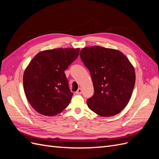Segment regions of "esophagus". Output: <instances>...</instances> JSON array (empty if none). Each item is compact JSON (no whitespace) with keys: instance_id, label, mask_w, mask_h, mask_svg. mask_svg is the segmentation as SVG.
<instances>
[{"instance_id":"34e87169","label":"esophagus","mask_w":159,"mask_h":159,"mask_svg":"<svg viewBox=\"0 0 159 159\" xmlns=\"http://www.w3.org/2000/svg\"><path fill=\"white\" fill-rule=\"evenodd\" d=\"M81 93H82V89H81V88H78V89L75 91V94H77V95L81 94Z\"/></svg>"}]
</instances>
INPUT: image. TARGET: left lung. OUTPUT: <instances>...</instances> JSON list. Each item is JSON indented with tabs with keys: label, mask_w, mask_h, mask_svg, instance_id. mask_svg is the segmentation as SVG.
Wrapping results in <instances>:
<instances>
[{
	"label": "left lung",
	"mask_w": 159,
	"mask_h": 159,
	"mask_svg": "<svg viewBox=\"0 0 159 159\" xmlns=\"http://www.w3.org/2000/svg\"><path fill=\"white\" fill-rule=\"evenodd\" d=\"M80 55L93 84L88 107L103 117L121 112L131 99L135 83V71L129 59L117 50L99 46L84 48Z\"/></svg>",
	"instance_id": "obj_1"
}]
</instances>
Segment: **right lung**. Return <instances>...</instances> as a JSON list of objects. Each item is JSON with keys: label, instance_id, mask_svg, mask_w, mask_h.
<instances>
[{"label": "right lung", "instance_id": "1", "mask_svg": "<svg viewBox=\"0 0 159 159\" xmlns=\"http://www.w3.org/2000/svg\"><path fill=\"white\" fill-rule=\"evenodd\" d=\"M80 48H56L37 54L23 75L26 97L38 113L54 116L68 106L73 93L64 71L79 56Z\"/></svg>", "mask_w": 159, "mask_h": 159}]
</instances>
